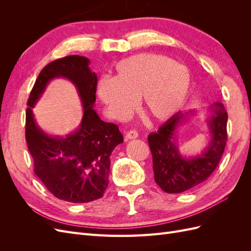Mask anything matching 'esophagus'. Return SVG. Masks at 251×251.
Returning <instances> with one entry per match:
<instances>
[{"label":"esophagus","mask_w":251,"mask_h":251,"mask_svg":"<svg viewBox=\"0 0 251 251\" xmlns=\"http://www.w3.org/2000/svg\"><path fill=\"white\" fill-rule=\"evenodd\" d=\"M138 136H139V135H138V132H137V131L131 130V131H128V132L126 133V140L135 139V138H137Z\"/></svg>","instance_id":"1"}]
</instances>
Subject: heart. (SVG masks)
<instances>
[{
  "label": "heart",
  "instance_id": "1",
  "mask_svg": "<svg viewBox=\"0 0 251 251\" xmlns=\"http://www.w3.org/2000/svg\"><path fill=\"white\" fill-rule=\"evenodd\" d=\"M191 88V72L185 66L163 55L142 53L118 63L115 77H102L97 91L114 117L130 115L140 96L151 117L166 120L185 104Z\"/></svg>",
  "mask_w": 251,
  "mask_h": 251
}]
</instances>
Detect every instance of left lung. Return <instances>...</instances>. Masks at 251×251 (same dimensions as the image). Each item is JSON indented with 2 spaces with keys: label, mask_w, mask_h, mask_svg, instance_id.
Listing matches in <instances>:
<instances>
[{
  "label": "left lung",
  "mask_w": 251,
  "mask_h": 251,
  "mask_svg": "<svg viewBox=\"0 0 251 251\" xmlns=\"http://www.w3.org/2000/svg\"><path fill=\"white\" fill-rule=\"evenodd\" d=\"M208 127L211 139L201 155L185 159L177 147V130L183 125L188 112L175 114L156 133L148 137L153 156L156 183L169 194L185 192L206 180L219 165L227 142V112L221 102L209 107Z\"/></svg>",
  "instance_id": "obj_1"
}]
</instances>
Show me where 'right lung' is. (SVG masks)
Segmentation results:
<instances>
[{"label":"right lung","mask_w":251,"mask_h":251,"mask_svg":"<svg viewBox=\"0 0 251 251\" xmlns=\"http://www.w3.org/2000/svg\"><path fill=\"white\" fill-rule=\"evenodd\" d=\"M85 56L70 55L53 60L37 76L26 111V141L33 158L34 173L57 199L88 203L101 198L109 183L110 156L124 142L116 125L104 123L93 105L97 76ZM65 77L77 87L84 108L82 124L66 138H51L37 126L32 108L53 78Z\"/></svg>","instance_id":"right-lung-1"}]
</instances>
